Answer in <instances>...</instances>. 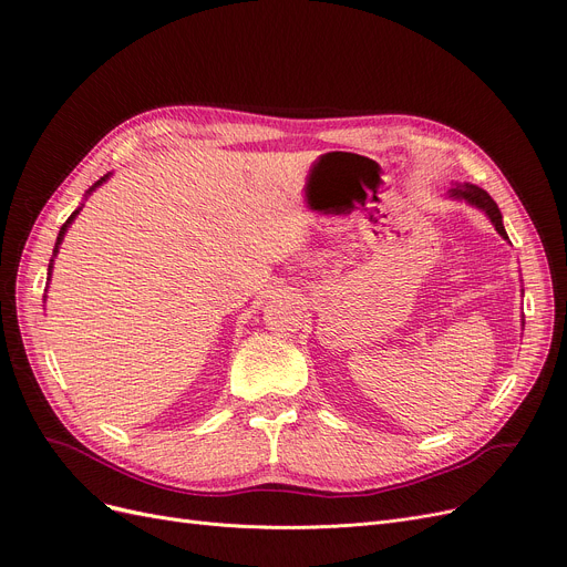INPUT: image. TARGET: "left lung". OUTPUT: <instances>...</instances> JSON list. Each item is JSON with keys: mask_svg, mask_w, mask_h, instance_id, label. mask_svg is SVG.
Returning <instances> with one entry per match:
<instances>
[{"mask_svg": "<svg viewBox=\"0 0 567 567\" xmlns=\"http://www.w3.org/2000/svg\"><path fill=\"white\" fill-rule=\"evenodd\" d=\"M453 195L455 197H464L466 202H471V204H475V206H481L483 212L489 216V220L494 223V227H496V231L503 236V238H508V234H505V229H503V223H501V212H498V206H496V202L487 195V190H483V188H478V186H460V188H455L453 190Z\"/></svg>", "mask_w": 567, "mask_h": 567, "instance_id": "1", "label": "left lung"}]
</instances>
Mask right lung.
<instances>
[{"mask_svg":"<svg viewBox=\"0 0 567 567\" xmlns=\"http://www.w3.org/2000/svg\"><path fill=\"white\" fill-rule=\"evenodd\" d=\"M105 178H107V176H103V178H101V182H99V184H96V186H101V184H103V182H105ZM96 186H94V188H96ZM94 188H92V190H94ZM78 214H80V208H78V212H73V214H71V218H69V220H66V223H64V225H62V229H59V236H56V246H54V255H56V248H59V241H62V238H64V231H66V227H69V225H71V220H73V218H75V216H78ZM50 261H52V259H50Z\"/></svg>","mask_w":567,"mask_h":567,"instance_id":"1","label":"right lung"}]
</instances>
